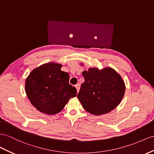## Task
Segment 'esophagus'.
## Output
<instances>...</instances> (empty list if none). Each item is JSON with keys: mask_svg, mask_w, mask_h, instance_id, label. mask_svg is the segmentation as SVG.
Instances as JSON below:
<instances>
[{"mask_svg": "<svg viewBox=\"0 0 154 154\" xmlns=\"http://www.w3.org/2000/svg\"><path fill=\"white\" fill-rule=\"evenodd\" d=\"M75 88H76V89H77V93L79 92V89H80V85L79 84H77L76 85H75Z\"/></svg>", "mask_w": 154, "mask_h": 154, "instance_id": "34e87169", "label": "esophagus"}]
</instances>
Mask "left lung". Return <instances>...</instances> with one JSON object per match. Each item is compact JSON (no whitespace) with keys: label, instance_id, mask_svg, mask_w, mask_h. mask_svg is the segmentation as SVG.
Segmentation results:
<instances>
[{"label":"left lung","instance_id":"left-lung-1","mask_svg":"<svg viewBox=\"0 0 154 154\" xmlns=\"http://www.w3.org/2000/svg\"><path fill=\"white\" fill-rule=\"evenodd\" d=\"M82 74L85 82L77 97L86 111L100 116L111 112L120 104L124 96L125 85L115 69L111 67L101 69L89 68Z\"/></svg>","mask_w":154,"mask_h":154}]
</instances>
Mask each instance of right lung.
Instances as JSON below:
<instances>
[{"mask_svg": "<svg viewBox=\"0 0 154 154\" xmlns=\"http://www.w3.org/2000/svg\"><path fill=\"white\" fill-rule=\"evenodd\" d=\"M62 64L45 63L34 69L26 77L25 92L38 111L49 115L60 112L70 98L77 96L76 88L69 84L68 73Z\"/></svg>", "mask_w": 154, "mask_h": 154, "instance_id": "add662e5", "label": "right lung"}]
</instances>
